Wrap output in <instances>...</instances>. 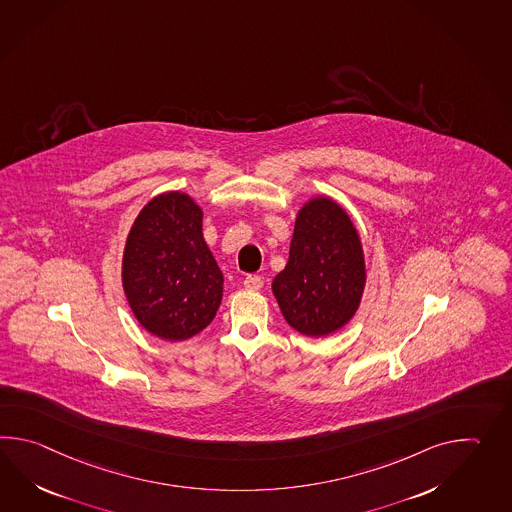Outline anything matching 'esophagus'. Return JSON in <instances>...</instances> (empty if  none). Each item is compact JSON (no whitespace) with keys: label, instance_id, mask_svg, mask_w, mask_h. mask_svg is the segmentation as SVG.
<instances>
[{"label":"esophagus","instance_id":"obj_1","mask_svg":"<svg viewBox=\"0 0 512 512\" xmlns=\"http://www.w3.org/2000/svg\"><path fill=\"white\" fill-rule=\"evenodd\" d=\"M244 288H246V290H250V292L261 290L262 277H259V275H248V277L244 279Z\"/></svg>","mask_w":512,"mask_h":512}]
</instances>
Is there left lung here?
Segmentation results:
<instances>
[{"instance_id":"1","label":"left lung","mask_w":512,"mask_h":512,"mask_svg":"<svg viewBox=\"0 0 512 512\" xmlns=\"http://www.w3.org/2000/svg\"><path fill=\"white\" fill-rule=\"evenodd\" d=\"M365 288L362 240L345 209L316 196L299 209L290 257L273 279V296L297 332L321 338L347 325Z\"/></svg>"}]
</instances>
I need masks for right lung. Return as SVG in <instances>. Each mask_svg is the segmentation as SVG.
I'll return each mask as SVG.
<instances>
[{
	"mask_svg": "<svg viewBox=\"0 0 512 512\" xmlns=\"http://www.w3.org/2000/svg\"><path fill=\"white\" fill-rule=\"evenodd\" d=\"M202 209L189 194H158L137 215L123 253V288L139 325L183 341L213 321L224 275L202 233Z\"/></svg>",
	"mask_w": 512,
	"mask_h": 512,
	"instance_id": "right-lung-1",
	"label": "right lung"
}]
</instances>
